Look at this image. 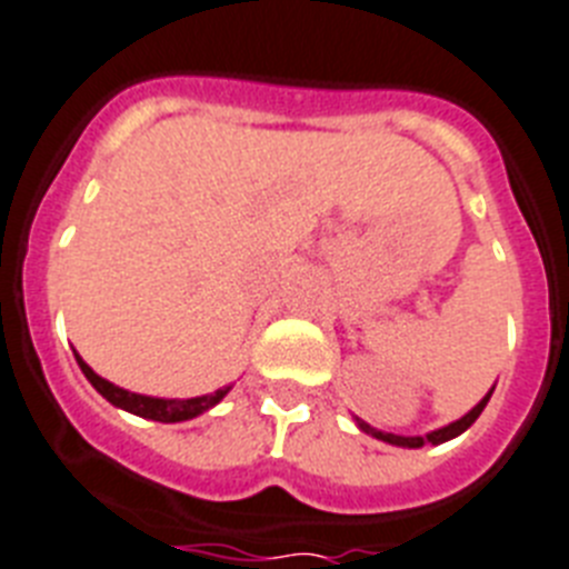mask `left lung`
Listing matches in <instances>:
<instances>
[{"mask_svg":"<svg viewBox=\"0 0 569 569\" xmlns=\"http://www.w3.org/2000/svg\"><path fill=\"white\" fill-rule=\"evenodd\" d=\"M491 392H495V389H491ZM491 392H488V396L482 398V401L477 403V407H473L471 412H468V416H462V419L453 421V425L442 427V430H433V433H427V436H396V433H380V430H372V427L366 425V421H360V419H358V425H360V430H366V433L378 436L380 442L398 445V448H421V445H442V442H448V439H453V436L465 433V430H468V427H471L473 421L480 419V412L486 410V403H488V398H491Z\"/></svg>","mask_w":569,"mask_h":569,"instance_id":"1","label":"left lung"}]
</instances>
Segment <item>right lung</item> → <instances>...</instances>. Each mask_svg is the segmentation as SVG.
Masks as SVG:
<instances>
[{
	"label": "right lung",
	"mask_w": 569,
	"mask_h": 569,
	"mask_svg": "<svg viewBox=\"0 0 569 569\" xmlns=\"http://www.w3.org/2000/svg\"><path fill=\"white\" fill-rule=\"evenodd\" d=\"M74 360H78V366H81V372L87 375L89 383H92V387H96L98 392L107 398V401L116 403V407H121V410L133 412V416H142V419H150V421H166V425H171V421L194 419V416H200V412H206L209 407H214V403H218L220 398L229 392V387H227V389H218V392H211V396L186 398V401H168V398L136 396V392H127V389L116 387V383H110V380H104L101 375L92 372V369H89V366L83 363L78 355H74Z\"/></svg>",
	"instance_id": "obj_1"
}]
</instances>
